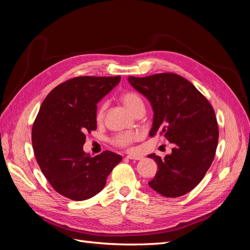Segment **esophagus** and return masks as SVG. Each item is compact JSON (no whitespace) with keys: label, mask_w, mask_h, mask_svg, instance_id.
I'll list each match as a JSON object with an SVG mask.
<instances>
[{"label":"esophagus","mask_w":250,"mask_h":250,"mask_svg":"<svg viewBox=\"0 0 250 250\" xmlns=\"http://www.w3.org/2000/svg\"><path fill=\"white\" fill-rule=\"evenodd\" d=\"M127 158H128V160H132V161H140V160H142L143 156H141V155L129 154V155H127Z\"/></svg>","instance_id":"esophagus-1"}]
</instances>
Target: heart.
Wrapping results in <instances>:
<instances>
[{"label":"heart","mask_w":250,"mask_h":250,"mask_svg":"<svg viewBox=\"0 0 250 250\" xmlns=\"http://www.w3.org/2000/svg\"><path fill=\"white\" fill-rule=\"evenodd\" d=\"M121 100H122L125 106L133 113L138 109L144 107L143 99L137 93H133V92L125 93L122 95V97H121ZM105 108H106V104L105 103L101 104L100 106L98 107V110L96 113L97 121H101L103 119ZM139 137H140L139 133H135V132H123V133L117 134L116 137L112 139V143L113 145H116L117 147H120V148H129L135 141H138Z\"/></svg>","instance_id":"b5f03b06"}]
</instances>
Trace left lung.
Segmentation results:
<instances>
[{"label":"left lung","mask_w":250,"mask_h":250,"mask_svg":"<svg viewBox=\"0 0 250 250\" xmlns=\"http://www.w3.org/2000/svg\"><path fill=\"white\" fill-rule=\"evenodd\" d=\"M128 81L152 106L150 137L160 132L175 145L165 158L148 155L158 169L149 181L150 188L169 198L188 193L202 180L215 157L219 130L213 106L190 81L177 74L130 76Z\"/></svg>","instance_id":"1"}]
</instances>
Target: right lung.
I'll return each mask as SVG.
<instances>
[{"instance_id": "1", "label": "right lung", "mask_w": 250, "mask_h": 250, "mask_svg": "<svg viewBox=\"0 0 250 250\" xmlns=\"http://www.w3.org/2000/svg\"><path fill=\"white\" fill-rule=\"evenodd\" d=\"M120 80V76L75 77L52 89L42 103L32 127L35 158L53 188L66 198H92L122 161L111 151L94 157L83 151L85 133L97 129V103Z\"/></svg>"}]
</instances>
